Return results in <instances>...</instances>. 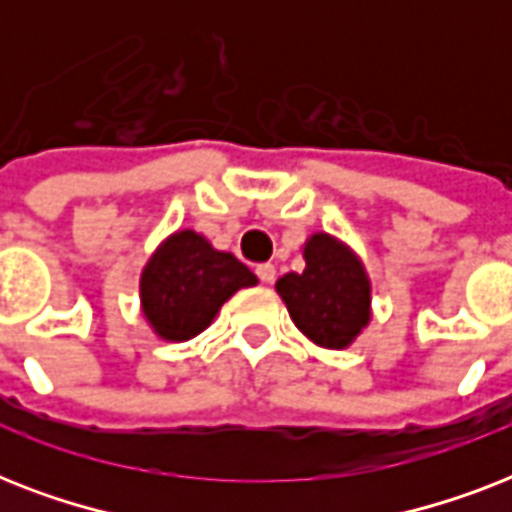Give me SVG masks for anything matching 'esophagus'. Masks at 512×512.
Instances as JSON below:
<instances>
[{
  "label": "esophagus",
  "mask_w": 512,
  "mask_h": 512,
  "mask_svg": "<svg viewBox=\"0 0 512 512\" xmlns=\"http://www.w3.org/2000/svg\"><path fill=\"white\" fill-rule=\"evenodd\" d=\"M255 273H257V276H260V281H263V284H271V281L276 279V268H273L271 263H263V265H257V268H255Z\"/></svg>",
  "instance_id": "1"
}]
</instances>
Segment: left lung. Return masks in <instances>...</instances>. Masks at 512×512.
Returning a JSON list of instances; mask_svg holds the SVG:
<instances>
[{
  "label": "left lung",
  "instance_id": "1",
  "mask_svg": "<svg viewBox=\"0 0 512 512\" xmlns=\"http://www.w3.org/2000/svg\"><path fill=\"white\" fill-rule=\"evenodd\" d=\"M303 273H284L276 292L313 345L350 348L372 321V279L342 239L316 231L303 244Z\"/></svg>",
  "mask_w": 512,
  "mask_h": 512
}]
</instances>
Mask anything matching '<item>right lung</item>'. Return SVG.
I'll return each instance as SVG.
<instances>
[{
    "label": "right lung",
    "instance_id": "right-lung-1",
    "mask_svg": "<svg viewBox=\"0 0 512 512\" xmlns=\"http://www.w3.org/2000/svg\"><path fill=\"white\" fill-rule=\"evenodd\" d=\"M257 276L193 228L170 233L140 271V311L159 340L185 342L215 321L223 303Z\"/></svg>",
    "mask_w": 512,
    "mask_h": 512
}]
</instances>
